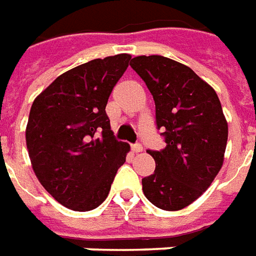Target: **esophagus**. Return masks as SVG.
I'll return each mask as SVG.
<instances>
[{"mask_svg": "<svg viewBox=\"0 0 256 256\" xmlns=\"http://www.w3.org/2000/svg\"><path fill=\"white\" fill-rule=\"evenodd\" d=\"M132 150H133L134 154H140V152H142V145H140V144L132 145Z\"/></svg>", "mask_w": 256, "mask_h": 256, "instance_id": "esophagus-1", "label": "esophagus"}]
</instances>
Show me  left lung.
Masks as SVG:
<instances>
[{
	"label": "left lung",
	"instance_id": "left-lung-1",
	"mask_svg": "<svg viewBox=\"0 0 256 256\" xmlns=\"http://www.w3.org/2000/svg\"><path fill=\"white\" fill-rule=\"evenodd\" d=\"M130 66L154 96L156 126L166 148L148 150L156 168L142 178L150 203L178 211L203 194L224 164L228 122L215 90L193 70L163 56H137Z\"/></svg>",
	"mask_w": 256,
	"mask_h": 256
}]
</instances>
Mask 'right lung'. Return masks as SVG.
<instances>
[{
  "mask_svg": "<svg viewBox=\"0 0 256 256\" xmlns=\"http://www.w3.org/2000/svg\"><path fill=\"white\" fill-rule=\"evenodd\" d=\"M132 56L94 58L62 74L36 96L26 144L38 181L74 211L97 208L108 196L130 145L116 141L106 106Z\"/></svg>",
  "mask_w": 256,
  "mask_h": 256,
  "instance_id": "obj_1",
  "label": "right lung"
}]
</instances>
